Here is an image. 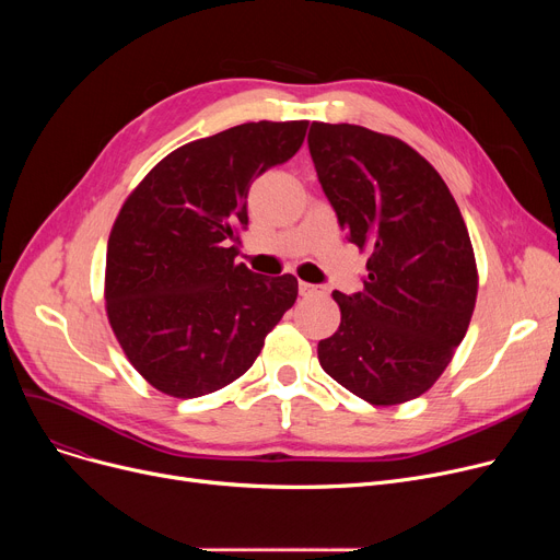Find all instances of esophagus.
Returning a JSON list of instances; mask_svg holds the SVG:
<instances>
[{
  "mask_svg": "<svg viewBox=\"0 0 560 560\" xmlns=\"http://www.w3.org/2000/svg\"><path fill=\"white\" fill-rule=\"evenodd\" d=\"M300 295L302 298H327L325 285H313V283H300Z\"/></svg>",
  "mask_w": 560,
  "mask_h": 560,
  "instance_id": "esophagus-1",
  "label": "esophagus"
}]
</instances>
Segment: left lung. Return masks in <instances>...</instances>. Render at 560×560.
I'll list each match as a JSON object with an SVG mask.
<instances>
[{
  "mask_svg": "<svg viewBox=\"0 0 560 560\" xmlns=\"http://www.w3.org/2000/svg\"><path fill=\"white\" fill-rule=\"evenodd\" d=\"M308 150L340 229L368 254L357 295L334 290L340 327L322 370L372 406L424 395L472 319L479 272L443 176L413 147L359 125L313 122Z\"/></svg>",
  "mask_w": 560,
  "mask_h": 560,
  "instance_id": "1",
  "label": "left lung"
}]
</instances>
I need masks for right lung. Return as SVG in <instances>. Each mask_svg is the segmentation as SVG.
Segmentation results:
<instances>
[{"instance_id": "1", "label": "right lung", "mask_w": 560, "mask_h": 560, "mask_svg": "<svg viewBox=\"0 0 560 560\" xmlns=\"http://www.w3.org/2000/svg\"><path fill=\"white\" fill-rule=\"evenodd\" d=\"M308 120L245 122L159 161L125 199L106 247L110 329L147 384L176 399L243 376L298 279L235 262L254 176L298 154Z\"/></svg>"}]
</instances>
